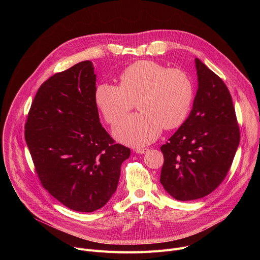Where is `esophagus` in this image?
<instances>
[{"instance_id": "34e87169", "label": "esophagus", "mask_w": 260, "mask_h": 260, "mask_svg": "<svg viewBox=\"0 0 260 260\" xmlns=\"http://www.w3.org/2000/svg\"><path fill=\"white\" fill-rule=\"evenodd\" d=\"M148 150V148H136L135 149V151L137 152V153H139V154H143V153H146Z\"/></svg>"}]
</instances>
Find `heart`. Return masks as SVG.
Segmentation results:
<instances>
[{
    "label": "heart",
    "mask_w": 260,
    "mask_h": 260,
    "mask_svg": "<svg viewBox=\"0 0 260 260\" xmlns=\"http://www.w3.org/2000/svg\"><path fill=\"white\" fill-rule=\"evenodd\" d=\"M196 88L189 74L152 60L128 66L119 76V85L102 82L94 89V102L105 120L116 124L137 103L140 113L122 119L114 136L131 146L156 140L162 128L181 126L189 116Z\"/></svg>",
    "instance_id": "b5f03b06"
}]
</instances>
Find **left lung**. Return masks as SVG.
<instances>
[{
  "instance_id": "left-lung-1",
  "label": "left lung",
  "mask_w": 260,
  "mask_h": 260,
  "mask_svg": "<svg viewBox=\"0 0 260 260\" xmlns=\"http://www.w3.org/2000/svg\"><path fill=\"white\" fill-rule=\"evenodd\" d=\"M199 88L188 118L160 147V183L178 201L214 191L232 167L240 144L233 99L225 83L196 58Z\"/></svg>"
}]
</instances>
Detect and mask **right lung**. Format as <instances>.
<instances>
[{
	"label": "right lung",
	"mask_w": 260,
	"mask_h": 260,
	"mask_svg": "<svg viewBox=\"0 0 260 260\" xmlns=\"http://www.w3.org/2000/svg\"><path fill=\"white\" fill-rule=\"evenodd\" d=\"M95 81L89 60L54 74L37 91L24 125L42 186L63 206L85 213L108 203L131 155L100 122Z\"/></svg>",
	"instance_id": "1"
}]
</instances>
